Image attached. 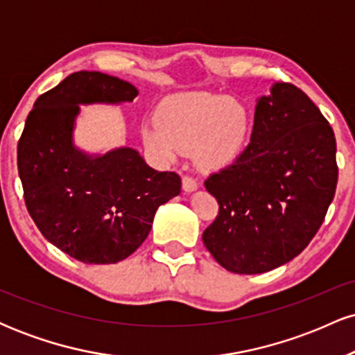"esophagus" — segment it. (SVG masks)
<instances>
[{
	"mask_svg": "<svg viewBox=\"0 0 355 355\" xmlns=\"http://www.w3.org/2000/svg\"><path fill=\"white\" fill-rule=\"evenodd\" d=\"M198 185H200V183H198L197 178L190 177V175H185V177L182 178V187H183V190H185V191L197 190Z\"/></svg>",
	"mask_w": 355,
	"mask_h": 355,
	"instance_id": "esophagus-1",
	"label": "esophagus"
}]
</instances>
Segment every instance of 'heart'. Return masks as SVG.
<instances>
[{
  "label": "heart",
  "mask_w": 355,
  "mask_h": 355,
  "mask_svg": "<svg viewBox=\"0 0 355 355\" xmlns=\"http://www.w3.org/2000/svg\"><path fill=\"white\" fill-rule=\"evenodd\" d=\"M145 144L164 160L195 150L207 168L234 164L245 150L250 135V115L245 105L227 95L187 92L168 96L157 118L141 125Z\"/></svg>",
  "instance_id": "b5f03b06"
}]
</instances>
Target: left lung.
I'll return each mask as SVG.
<instances>
[{
  "mask_svg": "<svg viewBox=\"0 0 355 355\" xmlns=\"http://www.w3.org/2000/svg\"><path fill=\"white\" fill-rule=\"evenodd\" d=\"M336 137L307 95L275 83L257 100L250 144L205 180L218 215L207 250L234 274H263L297 257L320 229L336 193Z\"/></svg>",
  "mask_w": 355,
  "mask_h": 355,
  "instance_id": "1",
  "label": "left lung"
}]
</instances>
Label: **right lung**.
<instances>
[{"label": "right lung", "mask_w": 355, "mask_h": 355, "mask_svg": "<svg viewBox=\"0 0 355 355\" xmlns=\"http://www.w3.org/2000/svg\"><path fill=\"white\" fill-rule=\"evenodd\" d=\"M138 89L100 71H76L35 101L18 141L26 209L43 237L85 263H116L148 237L155 211L180 193L137 150L88 155L73 145L80 105L133 101Z\"/></svg>", "instance_id": "add662e5"}]
</instances>
